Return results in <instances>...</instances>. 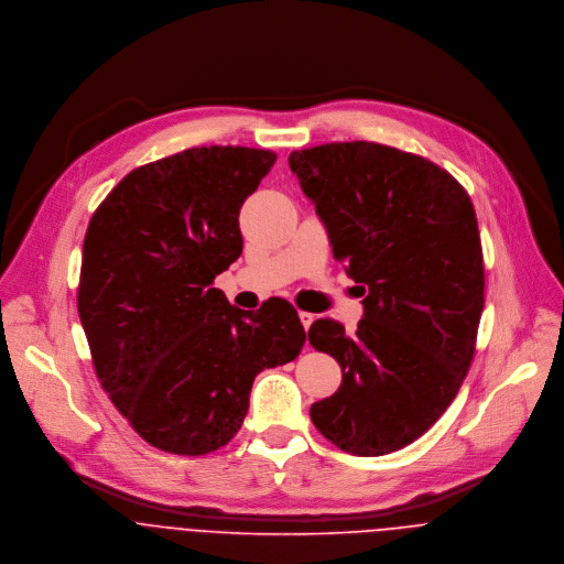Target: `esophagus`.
<instances>
[{
    "mask_svg": "<svg viewBox=\"0 0 564 564\" xmlns=\"http://www.w3.org/2000/svg\"><path fill=\"white\" fill-rule=\"evenodd\" d=\"M315 319H317V315H313V313H306V311H300V322H302V325H304V329H308Z\"/></svg>",
    "mask_w": 564,
    "mask_h": 564,
    "instance_id": "1",
    "label": "esophagus"
}]
</instances>
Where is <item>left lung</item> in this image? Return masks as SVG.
<instances>
[{"label": "left lung", "instance_id": "left-lung-1", "mask_svg": "<svg viewBox=\"0 0 564 564\" xmlns=\"http://www.w3.org/2000/svg\"><path fill=\"white\" fill-rule=\"evenodd\" d=\"M289 164L367 293L356 334L332 319L308 329L343 371L311 419L354 456L398 452L454 402L476 354L484 260L471 197L438 164L380 143H325Z\"/></svg>", "mask_w": 564, "mask_h": 564}]
</instances>
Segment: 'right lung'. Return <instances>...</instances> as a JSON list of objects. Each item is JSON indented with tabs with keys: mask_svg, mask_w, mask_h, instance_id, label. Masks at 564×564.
I'll list each match as a JSON object with an SVG mask.
<instances>
[{
	"mask_svg": "<svg viewBox=\"0 0 564 564\" xmlns=\"http://www.w3.org/2000/svg\"><path fill=\"white\" fill-rule=\"evenodd\" d=\"M269 150L193 148L130 171L95 210L82 249L78 313L110 402L150 445L224 447L253 378L297 358V311L256 313L213 286L242 251L239 213L275 162Z\"/></svg>",
	"mask_w": 564,
	"mask_h": 564,
	"instance_id": "add662e5",
	"label": "right lung"
}]
</instances>
